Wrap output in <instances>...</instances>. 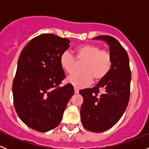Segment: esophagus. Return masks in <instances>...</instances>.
<instances>
[{"label": "esophagus", "instance_id": "esophagus-1", "mask_svg": "<svg viewBox=\"0 0 149 149\" xmlns=\"http://www.w3.org/2000/svg\"><path fill=\"white\" fill-rule=\"evenodd\" d=\"M79 93V90L77 88H74V94H77Z\"/></svg>", "mask_w": 149, "mask_h": 149}]
</instances>
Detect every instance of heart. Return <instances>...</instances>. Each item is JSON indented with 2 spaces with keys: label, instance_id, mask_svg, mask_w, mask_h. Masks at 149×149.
I'll use <instances>...</instances> for the list:
<instances>
[{
  "label": "heart",
  "instance_id": "obj_1",
  "mask_svg": "<svg viewBox=\"0 0 149 149\" xmlns=\"http://www.w3.org/2000/svg\"><path fill=\"white\" fill-rule=\"evenodd\" d=\"M62 68L68 74L77 69L78 63H83L81 72L72 74L68 77V83L77 88L89 85L93 79L99 81L104 78L111 69L113 60L110 53L101 49L98 45L85 44L76 49L75 56L69 51H64L60 57Z\"/></svg>",
  "mask_w": 149,
  "mask_h": 149
}]
</instances>
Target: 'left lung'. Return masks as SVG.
Here are the masks:
<instances>
[{
	"label": "left lung",
	"instance_id": "1",
	"mask_svg": "<svg viewBox=\"0 0 149 149\" xmlns=\"http://www.w3.org/2000/svg\"><path fill=\"white\" fill-rule=\"evenodd\" d=\"M93 39L107 42L113 64L107 75L95 86L79 92L84 98L81 119L86 130L100 133L116 125L125 111L130 98L131 72L128 55L116 39L107 35Z\"/></svg>",
	"mask_w": 149,
	"mask_h": 149
}]
</instances>
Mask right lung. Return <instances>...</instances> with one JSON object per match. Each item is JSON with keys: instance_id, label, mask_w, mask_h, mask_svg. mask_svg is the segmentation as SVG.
Wrapping results in <instances>:
<instances>
[{"instance_id": "add662e5", "label": "right lung", "mask_w": 149, "mask_h": 149, "mask_svg": "<svg viewBox=\"0 0 149 149\" xmlns=\"http://www.w3.org/2000/svg\"><path fill=\"white\" fill-rule=\"evenodd\" d=\"M70 41L54 34H41L24 48L13 80V103L26 125L47 132L59 125L74 95L71 84L60 86L65 77L60 63Z\"/></svg>"}]
</instances>
